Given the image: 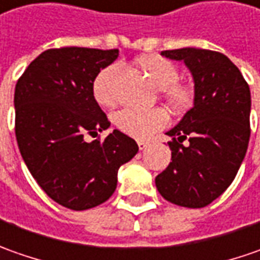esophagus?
Masks as SVG:
<instances>
[{"instance_id":"1","label":"esophagus","mask_w":260,"mask_h":260,"mask_svg":"<svg viewBox=\"0 0 260 260\" xmlns=\"http://www.w3.org/2000/svg\"><path fill=\"white\" fill-rule=\"evenodd\" d=\"M138 147L141 151H144V149H147L149 147V142H147V141H138Z\"/></svg>"}]
</instances>
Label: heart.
<instances>
[{
	"instance_id": "heart-1",
	"label": "heart",
	"mask_w": 260,
	"mask_h": 260,
	"mask_svg": "<svg viewBox=\"0 0 260 260\" xmlns=\"http://www.w3.org/2000/svg\"><path fill=\"white\" fill-rule=\"evenodd\" d=\"M138 68L148 79L161 89L166 103L175 112L185 111L191 103V93L183 85H178L180 73L173 61L158 54H147L137 60ZM116 70V64L102 69L94 77L92 90L96 102L102 106H113L115 94L109 89V79ZM113 123L118 129L132 138L147 139L158 131L164 129L168 123V115L161 108L138 109L125 108L113 115Z\"/></svg>"
}]
</instances>
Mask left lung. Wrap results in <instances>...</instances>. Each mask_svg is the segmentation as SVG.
Instances as JSON below:
<instances>
[{
    "label": "left lung",
    "instance_id": "8db88e82",
    "mask_svg": "<svg viewBox=\"0 0 260 260\" xmlns=\"http://www.w3.org/2000/svg\"><path fill=\"white\" fill-rule=\"evenodd\" d=\"M183 60L194 79V106L167 135L171 162L155 177L167 202L200 209L226 191L246 155L250 89L240 70L213 50H166Z\"/></svg>",
    "mask_w": 260,
    "mask_h": 260
}]
</instances>
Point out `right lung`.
I'll return each mask as SVG.
<instances>
[{"mask_svg": "<svg viewBox=\"0 0 260 260\" xmlns=\"http://www.w3.org/2000/svg\"><path fill=\"white\" fill-rule=\"evenodd\" d=\"M118 54V49L46 50L15 85V138L21 157L44 192L70 210L106 202L116 188L119 167L138 152L137 142L118 129L103 141L85 139L111 125L92 85Z\"/></svg>", "mask_w": 260, "mask_h": 260, "instance_id": "add662e5", "label": "right lung"}]
</instances>
